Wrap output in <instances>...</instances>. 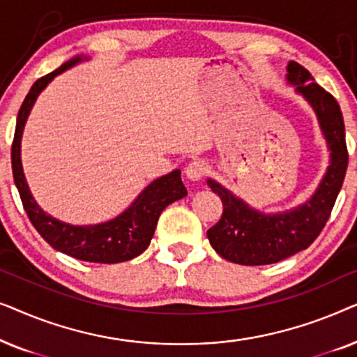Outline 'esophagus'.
Instances as JSON below:
<instances>
[{"instance_id": "obj_1", "label": "esophagus", "mask_w": 357, "mask_h": 357, "mask_svg": "<svg viewBox=\"0 0 357 357\" xmlns=\"http://www.w3.org/2000/svg\"><path fill=\"white\" fill-rule=\"evenodd\" d=\"M204 174H206V164L202 162V160H192V162L185 167V175H187V178L192 180V182L202 180Z\"/></svg>"}]
</instances>
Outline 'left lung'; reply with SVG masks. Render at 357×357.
<instances>
[{
  "label": "left lung",
  "instance_id": "obj_1",
  "mask_svg": "<svg viewBox=\"0 0 357 357\" xmlns=\"http://www.w3.org/2000/svg\"><path fill=\"white\" fill-rule=\"evenodd\" d=\"M286 81L315 112L330 151V165L305 203L281 213L258 211L216 180H206L224 208L219 222L208 229L209 243L222 258L237 265H271L309 247L328 221L348 167L343 114L335 97L296 61L287 65Z\"/></svg>",
  "mask_w": 357,
  "mask_h": 357
}]
</instances>
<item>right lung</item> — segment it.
Returning a JSON list of instances; mask_svg holds the SVG:
<instances>
[{"mask_svg": "<svg viewBox=\"0 0 357 357\" xmlns=\"http://www.w3.org/2000/svg\"><path fill=\"white\" fill-rule=\"evenodd\" d=\"M89 60V56L77 55L71 60L52 71L50 75L40 77L33 82L29 94L24 99L21 110L17 114L16 131L11 148V162L14 183L21 195L24 209H26L32 226L45 238V242L55 250L70 255L82 261L92 263H120L128 261L138 257L149 247L151 238L154 236L155 226L160 213L170 203L187 197V188L182 183L180 169H175L167 175L155 178L141 192L133 203L110 221L89 226H75L63 222L60 219L50 216L38 206L36 198L32 197L26 175L22 170L21 160V139L26 126L27 116L31 114L33 104L40 92L53 81V77L61 75L63 71L76 66L77 63Z\"/></svg>", "mask_w": 357, "mask_h": 357, "instance_id": "right-lung-1", "label": "right lung"}]
</instances>
